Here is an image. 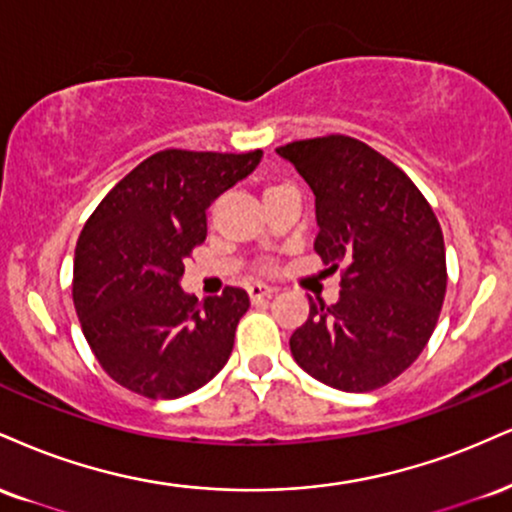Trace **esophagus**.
Returning <instances> with one entry per match:
<instances>
[{
  "mask_svg": "<svg viewBox=\"0 0 512 512\" xmlns=\"http://www.w3.org/2000/svg\"><path fill=\"white\" fill-rule=\"evenodd\" d=\"M274 293H276V288L264 286V283H252V286L248 288V295H250L252 303H257V300H264V298H272Z\"/></svg>",
  "mask_w": 512,
  "mask_h": 512,
  "instance_id": "esophagus-1",
  "label": "esophagus"
}]
</instances>
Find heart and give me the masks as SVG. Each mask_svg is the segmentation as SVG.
<instances>
[{"label": "heart", "mask_w": 512, "mask_h": 512, "mask_svg": "<svg viewBox=\"0 0 512 512\" xmlns=\"http://www.w3.org/2000/svg\"><path fill=\"white\" fill-rule=\"evenodd\" d=\"M281 186H288V183H272V186H267V188H264V193H272V190L281 188Z\"/></svg>", "instance_id": "heart-1"}]
</instances>
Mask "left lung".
<instances>
[{
    "mask_svg": "<svg viewBox=\"0 0 512 512\" xmlns=\"http://www.w3.org/2000/svg\"><path fill=\"white\" fill-rule=\"evenodd\" d=\"M315 193V252L341 272V298L312 303L291 353L338 391L381 389L420 357L446 295L441 224L391 159L350 135L276 147Z\"/></svg>",
    "mask_w": 512,
    "mask_h": 512,
    "instance_id": "1",
    "label": "left lung"
}]
</instances>
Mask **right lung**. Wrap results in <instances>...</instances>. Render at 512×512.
<instances>
[{
  "label": "right lung",
  "instance_id": "right-lung-1",
  "mask_svg": "<svg viewBox=\"0 0 512 512\" xmlns=\"http://www.w3.org/2000/svg\"><path fill=\"white\" fill-rule=\"evenodd\" d=\"M260 159L262 150L155 152L85 221L73 257V305L97 362L123 389L181 398L229 362L248 293L226 286L200 303L178 281L207 238V207Z\"/></svg>",
  "mask_w": 512,
  "mask_h": 512
}]
</instances>
